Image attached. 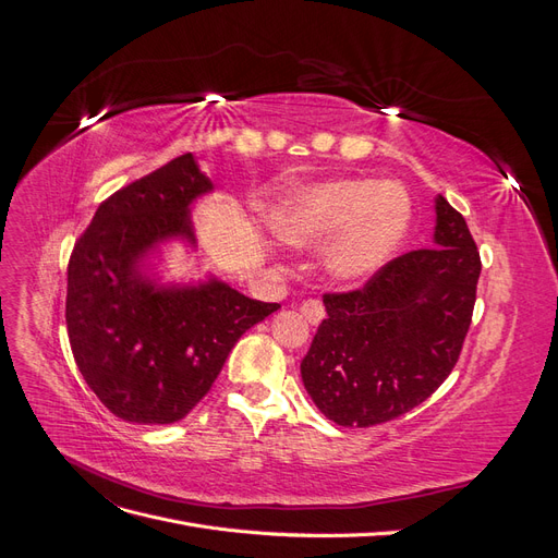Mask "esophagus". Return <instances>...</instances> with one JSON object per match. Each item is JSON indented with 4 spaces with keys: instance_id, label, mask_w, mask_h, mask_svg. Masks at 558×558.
Listing matches in <instances>:
<instances>
[{
    "instance_id": "esophagus-1",
    "label": "esophagus",
    "mask_w": 558,
    "mask_h": 558,
    "mask_svg": "<svg viewBox=\"0 0 558 558\" xmlns=\"http://www.w3.org/2000/svg\"><path fill=\"white\" fill-rule=\"evenodd\" d=\"M300 314L305 316L307 324L318 326L320 320H324V316H326V310H324V305H320L318 300H305V302H302V305H300Z\"/></svg>"
}]
</instances>
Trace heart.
<instances>
[{"mask_svg": "<svg viewBox=\"0 0 558 558\" xmlns=\"http://www.w3.org/2000/svg\"><path fill=\"white\" fill-rule=\"evenodd\" d=\"M412 226V199L396 181L337 179L286 195L269 228L293 248H328L332 279L361 286L388 265Z\"/></svg>", "mask_w": 558, "mask_h": 558, "instance_id": "obj_1", "label": "heart"}]
</instances>
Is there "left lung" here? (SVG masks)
Masks as SVG:
<instances>
[{
    "instance_id": "8db88e82",
    "label": "left lung",
    "mask_w": 558,
    "mask_h": 558,
    "mask_svg": "<svg viewBox=\"0 0 558 558\" xmlns=\"http://www.w3.org/2000/svg\"><path fill=\"white\" fill-rule=\"evenodd\" d=\"M433 246L393 258L363 289L326 293L300 375L337 426L369 428L430 398L461 356L482 260L465 218L435 197Z\"/></svg>"
}]
</instances>
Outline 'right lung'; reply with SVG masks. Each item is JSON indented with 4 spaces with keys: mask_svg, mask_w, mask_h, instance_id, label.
I'll list each match as a JSON object with an SVG mask.
<instances>
[{
    "mask_svg": "<svg viewBox=\"0 0 558 558\" xmlns=\"http://www.w3.org/2000/svg\"><path fill=\"white\" fill-rule=\"evenodd\" d=\"M193 154L105 199L66 267V335L83 379L130 424H174L209 393L240 337L277 302L209 277L160 286L144 258L170 240L195 246L191 205L211 193Z\"/></svg>",
    "mask_w": 558,
    "mask_h": 558,
    "instance_id": "add662e5",
    "label": "right lung"
}]
</instances>
